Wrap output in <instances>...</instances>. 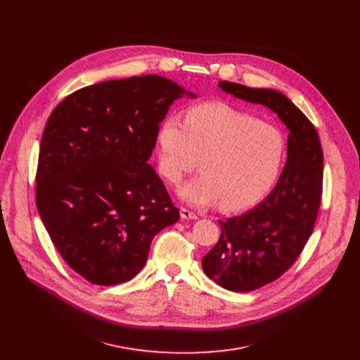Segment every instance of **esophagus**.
Wrapping results in <instances>:
<instances>
[{
	"label": "esophagus",
	"instance_id": "esophagus-1",
	"mask_svg": "<svg viewBox=\"0 0 360 360\" xmlns=\"http://www.w3.org/2000/svg\"><path fill=\"white\" fill-rule=\"evenodd\" d=\"M181 218L182 219H196L198 218V214L196 212H193V211H191V210H188V208H181Z\"/></svg>",
	"mask_w": 360,
	"mask_h": 360
}]
</instances>
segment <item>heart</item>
I'll return each instance as SVG.
<instances>
[{"mask_svg":"<svg viewBox=\"0 0 360 360\" xmlns=\"http://www.w3.org/2000/svg\"><path fill=\"white\" fill-rule=\"evenodd\" d=\"M158 169L178 184L200 161L203 171L179 195L193 205L218 203L224 211L246 210L276 182L286 160V138L275 125L210 101L192 107L185 121L162 120L157 134Z\"/></svg>","mask_w":360,"mask_h":360,"instance_id":"b5f03b06","label":"heart"}]
</instances>
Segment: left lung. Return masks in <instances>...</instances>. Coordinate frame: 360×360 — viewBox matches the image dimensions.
<instances>
[{
  "label": "left lung",
  "mask_w": 360,
  "mask_h": 360,
  "mask_svg": "<svg viewBox=\"0 0 360 360\" xmlns=\"http://www.w3.org/2000/svg\"><path fill=\"white\" fill-rule=\"evenodd\" d=\"M219 86L268 107L289 129L286 165L274 191L252 211L219 221V240L202 258L203 272L215 283L250 292L282 276L312 235L321 207L323 152L314 124L282 92L229 81Z\"/></svg>",
  "instance_id": "left-lung-1"
}]
</instances>
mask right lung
I'll return each mask as SVG.
<instances>
[{"label":"right lung","instance_id":"obj_1","mask_svg":"<svg viewBox=\"0 0 360 360\" xmlns=\"http://www.w3.org/2000/svg\"><path fill=\"white\" fill-rule=\"evenodd\" d=\"M185 92L160 75L81 88L49 115L35 199L63 259L88 282L111 286L145 265L150 242L179 210L148 160L160 124Z\"/></svg>","mask_w":360,"mask_h":360}]
</instances>
